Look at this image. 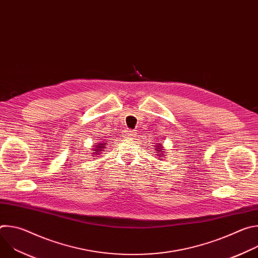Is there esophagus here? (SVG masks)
I'll list each match as a JSON object with an SVG mask.
<instances>
[{
  "label": "esophagus",
  "instance_id": "obj_1",
  "mask_svg": "<svg viewBox=\"0 0 258 258\" xmlns=\"http://www.w3.org/2000/svg\"><path fill=\"white\" fill-rule=\"evenodd\" d=\"M124 135L127 137V138H133L136 136V133L133 131V130H126L124 132Z\"/></svg>",
  "mask_w": 258,
  "mask_h": 258
}]
</instances>
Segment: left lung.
I'll return each mask as SVG.
<instances>
[{"label": "left lung", "instance_id": "8db88e82", "mask_svg": "<svg viewBox=\"0 0 258 258\" xmlns=\"http://www.w3.org/2000/svg\"><path fill=\"white\" fill-rule=\"evenodd\" d=\"M162 148H163L162 144H159V146H157V147H156V150L158 151V155H159V156H160V155H161V156H163V155H162V153H161V152H162Z\"/></svg>", "mask_w": 258, "mask_h": 258}]
</instances>
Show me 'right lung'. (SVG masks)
I'll return each instance as SVG.
<instances>
[{
	"label": "right lung",
	"instance_id": "right-lung-1",
	"mask_svg": "<svg viewBox=\"0 0 258 258\" xmlns=\"http://www.w3.org/2000/svg\"><path fill=\"white\" fill-rule=\"evenodd\" d=\"M105 146H106V145H103V144H101V145H99V146H98V147H97V148H98V149H97V150H96V151H99V152H100V151H102V150H103V149H105Z\"/></svg>",
	"mask_w": 258,
	"mask_h": 258
}]
</instances>
